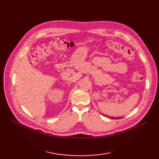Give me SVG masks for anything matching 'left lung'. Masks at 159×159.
<instances>
[{"label":"left lung","instance_id":"obj_1","mask_svg":"<svg viewBox=\"0 0 159 159\" xmlns=\"http://www.w3.org/2000/svg\"><path fill=\"white\" fill-rule=\"evenodd\" d=\"M111 118H112V119H120V118H116H116L115 117V118L114 117H111Z\"/></svg>","mask_w":159,"mask_h":159}]
</instances>
